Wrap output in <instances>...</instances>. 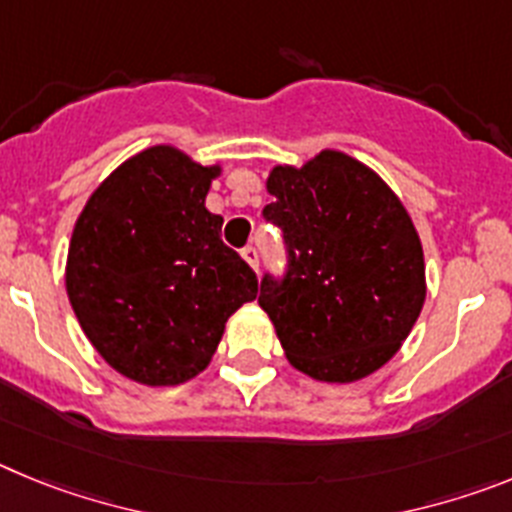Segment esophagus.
Wrapping results in <instances>:
<instances>
[{"instance_id":"1","label":"esophagus","mask_w":512,"mask_h":512,"mask_svg":"<svg viewBox=\"0 0 512 512\" xmlns=\"http://www.w3.org/2000/svg\"><path fill=\"white\" fill-rule=\"evenodd\" d=\"M241 256H243V261H246L248 266H251L253 271H259V251H256V248L253 246H246L241 251Z\"/></svg>"}]
</instances>
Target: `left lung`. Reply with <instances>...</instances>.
I'll use <instances>...</instances> for the list:
<instances>
[{
  "mask_svg": "<svg viewBox=\"0 0 512 512\" xmlns=\"http://www.w3.org/2000/svg\"><path fill=\"white\" fill-rule=\"evenodd\" d=\"M264 217L279 225L287 274L261 279V310L289 364L320 382H359L410 336L425 302V261L408 210L382 176L325 148L274 166Z\"/></svg>",
  "mask_w": 512,
  "mask_h": 512,
  "instance_id": "left-lung-1",
  "label": "left lung"
}]
</instances>
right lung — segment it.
<instances>
[{
  "label": "right lung",
  "mask_w": 512,
  "mask_h": 512,
  "mask_svg": "<svg viewBox=\"0 0 512 512\" xmlns=\"http://www.w3.org/2000/svg\"><path fill=\"white\" fill-rule=\"evenodd\" d=\"M220 171L151 146L117 166L76 220L69 302L99 356L133 382L174 387L205 372L230 315L256 300L259 279L205 207Z\"/></svg>",
  "instance_id": "right-lung-1"
}]
</instances>
